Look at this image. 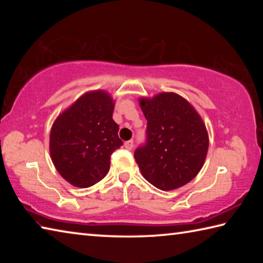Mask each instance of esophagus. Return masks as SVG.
Wrapping results in <instances>:
<instances>
[{"mask_svg":"<svg viewBox=\"0 0 263 263\" xmlns=\"http://www.w3.org/2000/svg\"><path fill=\"white\" fill-rule=\"evenodd\" d=\"M124 146H125L126 149H132V147H133V140L125 141V144H124Z\"/></svg>","mask_w":263,"mask_h":263,"instance_id":"obj_1","label":"esophagus"}]
</instances>
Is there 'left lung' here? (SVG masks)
<instances>
[{
	"label": "left lung",
	"instance_id": "left-lung-1",
	"mask_svg": "<svg viewBox=\"0 0 263 263\" xmlns=\"http://www.w3.org/2000/svg\"><path fill=\"white\" fill-rule=\"evenodd\" d=\"M147 119L146 142L135 151L142 176L160 190H174L201 171L209 148V136L201 116L175 92L141 97Z\"/></svg>",
	"mask_w": 263,
	"mask_h": 263
}]
</instances>
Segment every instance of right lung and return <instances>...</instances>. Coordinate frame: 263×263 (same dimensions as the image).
<instances>
[{
  "mask_svg": "<svg viewBox=\"0 0 263 263\" xmlns=\"http://www.w3.org/2000/svg\"><path fill=\"white\" fill-rule=\"evenodd\" d=\"M115 103L103 90L89 91L58 116L50 135L52 162L70 184L88 188L104 179L121 147Z\"/></svg>",
  "mask_w": 263,
  "mask_h": 263,
  "instance_id": "1",
  "label": "right lung"
}]
</instances>
